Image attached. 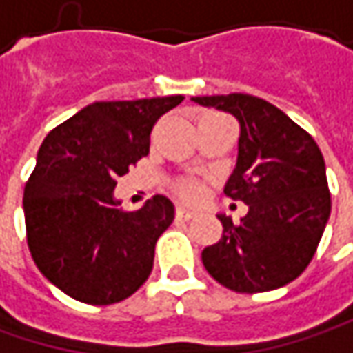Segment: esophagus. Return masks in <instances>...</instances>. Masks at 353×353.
<instances>
[{
    "instance_id": "34e87169",
    "label": "esophagus",
    "mask_w": 353,
    "mask_h": 353,
    "mask_svg": "<svg viewBox=\"0 0 353 353\" xmlns=\"http://www.w3.org/2000/svg\"><path fill=\"white\" fill-rule=\"evenodd\" d=\"M174 216H176V221H190L192 216H194V212H190V210H185V208H176V212H174Z\"/></svg>"
}]
</instances>
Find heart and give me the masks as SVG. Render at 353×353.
<instances>
[{"label":"heart","mask_w":353,"mask_h":353,"mask_svg":"<svg viewBox=\"0 0 353 353\" xmlns=\"http://www.w3.org/2000/svg\"><path fill=\"white\" fill-rule=\"evenodd\" d=\"M172 190L179 199H183L186 203H196L203 196V185L194 179H183V181L174 183Z\"/></svg>","instance_id":"b5f03b06"}]
</instances>
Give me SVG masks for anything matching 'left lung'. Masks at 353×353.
<instances>
[{"label":"left lung","instance_id":"obj_1","mask_svg":"<svg viewBox=\"0 0 353 353\" xmlns=\"http://www.w3.org/2000/svg\"><path fill=\"white\" fill-rule=\"evenodd\" d=\"M192 101L238 119L236 168L224 194L248 204L240 224L219 214L222 238L203 250L204 268L240 294L282 288L306 270L330 219L322 150L264 99L230 93Z\"/></svg>","mask_w":353,"mask_h":353}]
</instances>
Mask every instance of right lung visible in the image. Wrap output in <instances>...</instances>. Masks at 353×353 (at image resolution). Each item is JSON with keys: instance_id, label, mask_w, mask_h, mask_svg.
<instances>
[{"instance_id": "add662e5", "label": "right lung", "mask_w": 353, "mask_h": 353, "mask_svg": "<svg viewBox=\"0 0 353 353\" xmlns=\"http://www.w3.org/2000/svg\"><path fill=\"white\" fill-rule=\"evenodd\" d=\"M183 95L103 101L45 137L23 190L27 246L45 278L83 304L109 306L149 278L154 244L174 219L167 196L127 212L117 176L149 154L150 131Z\"/></svg>"}]
</instances>
